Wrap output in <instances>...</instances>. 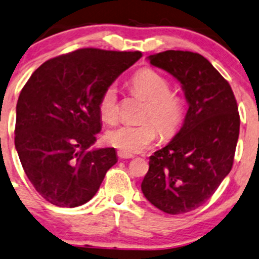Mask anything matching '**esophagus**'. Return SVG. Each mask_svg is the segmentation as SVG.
<instances>
[{"label":"esophagus","instance_id":"esophagus-1","mask_svg":"<svg viewBox=\"0 0 259 259\" xmlns=\"http://www.w3.org/2000/svg\"><path fill=\"white\" fill-rule=\"evenodd\" d=\"M118 157H119L120 159H132V158H134V155L129 154V153H125V152L118 151Z\"/></svg>","mask_w":259,"mask_h":259}]
</instances>
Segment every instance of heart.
<instances>
[{
  "instance_id": "b5f03b06",
  "label": "heart",
  "mask_w": 259,
  "mask_h": 259,
  "mask_svg": "<svg viewBox=\"0 0 259 259\" xmlns=\"http://www.w3.org/2000/svg\"><path fill=\"white\" fill-rule=\"evenodd\" d=\"M130 87L134 95L147 102L143 120L153 122L163 138L175 135L185 118V102L181 96L170 92L169 80L152 68H142L134 74ZM99 112L106 123L117 120L118 98L114 85L107 87L102 93L99 100ZM153 124L143 123L114 127L106 134V141L125 153H139L147 149L157 139V128Z\"/></svg>"
}]
</instances>
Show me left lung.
Segmentation results:
<instances>
[{
  "label": "left lung",
  "instance_id": "1",
  "mask_svg": "<svg viewBox=\"0 0 259 259\" xmlns=\"http://www.w3.org/2000/svg\"><path fill=\"white\" fill-rule=\"evenodd\" d=\"M148 60L181 83L188 111L175 138L149 157L141 189L163 212L186 213L212 197L232 170L238 105L229 83L198 53L166 51Z\"/></svg>",
  "mask_w": 259,
  "mask_h": 259
}]
</instances>
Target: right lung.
Listing matches in <instances>:
<instances>
[{"label": "right lung", "mask_w": 259, "mask_h": 259, "mask_svg": "<svg viewBox=\"0 0 259 259\" xmlns=\"http://www.w3.org/2000/svg\"><path fill=\"white\" fill-rule=\"evenodd\" d=\"M141 52L84 48L43 62L17 104L15 148L27 179L53 205L95 195L117 163L114 148H90L101 130L99 100Z\"/></svg>", "instance_id": "right-lung-1"}]
</instances>
